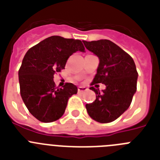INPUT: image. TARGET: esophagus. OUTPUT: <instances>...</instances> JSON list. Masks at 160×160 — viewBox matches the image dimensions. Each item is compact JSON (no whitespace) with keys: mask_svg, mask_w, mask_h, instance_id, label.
Returning a JSON list of instances; mask_svg holds the SVG:
<instances>
[{"mask_svg":"<svg viewBox=\"0 0 160 160\" xmlns=\"http://www.w3.org/2000/svg\"><path fill=\"white\" fill-rule=\"evenodd\" d=\"M87 90H88V88L84 87H79L78 88V93H84L85 91H87Z\"/></svg>","mask_w":160,"mask_h":160,"instance_id":"obj_1","label":"esophagus"}]
</instances>
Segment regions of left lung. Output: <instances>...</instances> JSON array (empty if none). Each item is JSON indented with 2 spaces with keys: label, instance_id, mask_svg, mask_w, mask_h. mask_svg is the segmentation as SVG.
<instances>
[{
  "label": "left lung",
  "instance_id": "obj_1",
  "mask_svg": "<svg viewBox=\"0 0 160 160\" xmlns=\"http://www.w3.org/2000/svg\"><path fill=\"white\" fill-rule=\"evenodd\" d=\"M82 42L86 48L99 58L97 73L90 85H106L102 92L94 87H90L95 92L96 99L86 105L87 111L97 122H113L128 110L136 92L138 72L135 62L110 40Z\"/></svg>",
  "mask_w": 160,
  "mask_h": 160
}]
</instances>
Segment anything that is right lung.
<instances>
[{
	"mask_svg": "<svg viewBox=\"0 0 160 160\" xmlns=\"http://www.w3.org/2000/svg\"><path fill=\"white\" fill-rule=\"evenodd\" d=\"M77 51H85L82 41L52 36L25 53L18 71L20 93L30 114L41 122L59 119L68 99L77 94L75 85L67 82L58 88L53 82L54 73L65 69L67 59Z\"/></svg>",
	"mask_w": 160,
	"mask_h": 160,
	"instance_id": "1",
	"label": "right lung"
}]
</instances>
